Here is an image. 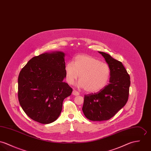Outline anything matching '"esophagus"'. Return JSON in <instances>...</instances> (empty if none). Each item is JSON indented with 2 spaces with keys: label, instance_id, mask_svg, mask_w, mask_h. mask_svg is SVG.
Here are the masks:
<instances>
[{
  "label": "esophagus",
  "instance_id": "34e87169",
  "mask_svg": "<svg viewBox=\"0 0 151 151\" xmlns=\"http://www.w3.org/2000/svg\"><path fill=\"white\" fill-rule=\"evenodd\" d=\"M72 94L76 96H79V93L78 91H76V90H73V91H72Z\"/></svg>",
  "mask_w": 151,
  "mask_h": 151
}]
</instances>
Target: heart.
<instances>
[{
	"instance_id": "obj_1",
	"label": "heart",
	"mask_w": 151,
	"mask_h": 151,
	"mask_svg": "<svg viewBox=\"0 0 151 151\" xmlns=\"http://www.w3.org/2000/svg\"><path fill=\"white\" fill-rule=\"evenodd\" d=\"M66 81L72 84L79 77L77 86L88 93H97L108 83L111 74L110 67L91 55L79 54L74 57L73 63L65 66Z\"/></svg>"
}]
</instances>
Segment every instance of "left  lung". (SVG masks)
Masks as SVG:
<instances>
[{"mask_svg":"<svg viewBox=\"0 0 151 151\" xmlns=\"http://www.w3.org/2000/svg\"><path fill=\"white\" fill-rule=\"evenodd\" d=\"M110 67L109 83L97 93L84 96L82 110L84 116L92 121L110 119L127 103L130 78L122 63L109 54L99 51Z\"/></svg>","mask_w":151,"mask_h":151,"instance_id":"1","label":"left lung"}]
</instances>
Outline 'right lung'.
I'll return each mask as SVG.
<instances>
[{
  "mask_svg": "<svg viewBox=\"0 0 151 151\" xmlns=\"http://www.w3.org/2000/svg\"><path fill=\"white\" fill-rule=\"evenodd\" d=\"M65 54L45 52L31 58L19 72L18 97L25 113L34 121L49 124L59 117L64 100L72 88L65 78Z\"/></svg>",
  "mask_w": 151,
  "mask_h": 151,
  "instance_id": "add662e5",
  "label": "right lung"
}]
</instances>
